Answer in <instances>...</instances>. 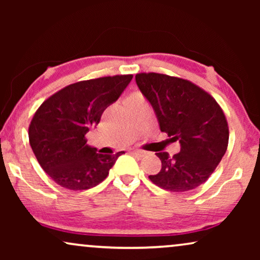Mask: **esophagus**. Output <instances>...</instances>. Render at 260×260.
<instances>
[{
  "instance_id": "obj_1",
  "label": "esophagus",
  "mask_w": 260,
  "mask_h": 260,
  "mask_svg": "<svg viewBox=\"0 0 260 260\" xmlns=\"http://www.w3.org/2000/svg\"><path fill=\"white\" fill-rule=\"evenodd\" d=\"M129 152H130V154H133V155L138 156V157H143V156L145 155L144 151H142V150H135V149H130Z\"/></svg>"
}]
</instances>
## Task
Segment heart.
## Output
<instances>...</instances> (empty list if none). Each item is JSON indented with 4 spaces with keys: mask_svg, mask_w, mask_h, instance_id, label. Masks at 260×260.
Instances as JSON below:
<instances>
[{
    "mask_svg": "<svg viewBox=\"0 0 260 260\" xmlns=\"http://www.w3.org/2000/svg\"><path fill=\"white\" fill-rule=\"evenodd\" d=\"M140 95H141L140 93H134V94H131V95H130V98H129V99H131V98H135V97H140Z\"/></svg>",
    "mask_w": 260,
    "mask_h": 260,
    "instance_id": "obj_1",
    "label": "heart"
}]
</instances>
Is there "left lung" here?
<instances>
[{
    "instance_id": "left-lung-1",
    "label": "left lung",
    "mask_w": 260,
    "mask_h": 260,
    "mask_svg": "<svg viewBox=\"0 0 260 260\" xmlns=\"http://www.w3.org/2000/svg\"><path fill=\"white\" fill-rule=\"evenodd\" d=\"M136 83L150 102L159 129L179 140V154L157 152L158 174L149 179L162 189L182 193L207 181L229 145V124L222 109L208 92L179 77L137 73Z\"/></svg>"
}]
</instances>
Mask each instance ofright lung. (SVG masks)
Instances as JSON below:
<instances>
[{"label": "right lung", "mask_w": 260, "mask_h": 260, "mask_svg": "<svg viewBox=\"0 0 260 260\" xmlns=\"http://www.w3.org/2000/svg\"><path fill=\"white\" fill-rule=\"evenodd\" d=\"M131 79L133 74H117L78 81L39 106L28 129L29 143L39 165L59 186L71 190L95 187L124 154H99L86 144L85 135Z\"/></svg>", "instance_id": "1"}]
</instances>
